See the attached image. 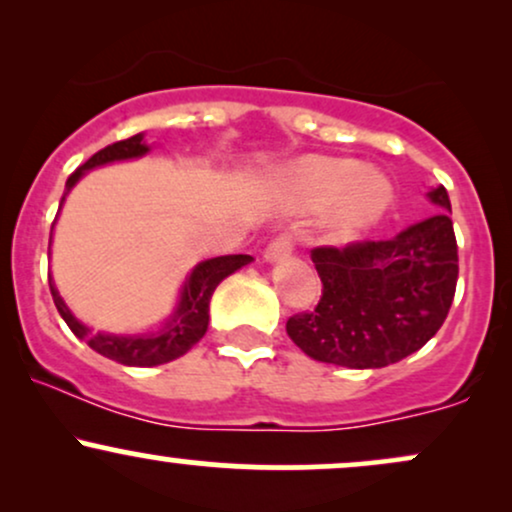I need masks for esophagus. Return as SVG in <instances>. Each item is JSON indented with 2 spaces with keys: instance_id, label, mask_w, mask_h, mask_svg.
Segmentation results:
<instances>
[{
  "instance_id": "34e87169",
  "label": "esophagus",
  "mask_w": 512,
  "mask_h": 512,
  "mask_svg": "<svg viewBox=\"0 0 512 512\" xmlns=\"http://www.w3.org/2000/svg\"><path fill=\"white\" fill-rule=\"evenodd\" d=\"M293 250V240L291 236H276L274 240H269V245L264 248V260L267 262H276V260H284L286 255H291Z\"/></svg>"
}]
</instances>
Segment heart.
I'll return each instance as SVG.
<instances>
[{"mask_svg":"<svg viewBox=\"0 0 512 512\" xmlns=\"http://www.w3.org/2000/svg\"><path fill=\"white\" fill-rule=\"evenodd\" d=\"M281 185L291 209L332 207V231L342 238L378 223L392 204L390 180L351 158H305L284 175Z\"/></svg>","mask_w":512,"mask_h":512,"instance_id":"b5f03b06","label":"heart"}]
</instances>
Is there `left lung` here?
Masks as SVG:
<instances>
[{
  "label": "left lung",
  "mask_w": 512,
  "mask_h": 512,
  "mask_svg": "<svg viewBox=\"0 0 512 512\" xmlns=\"http://www.w3.org/2000/svg\"><path fill=\"white\" fill-rule=\"evenodd\" d=\"M440 211L395 238L310 252L322 281L315 310L289 317L293 344L322 363L383 368L419 351L448 317L457 286V240L443 185Z\"/></svg>",
  "instance_id": "8db88e82"
}]
</instances>
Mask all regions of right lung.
Listing matches in <instances>:
<instances>
[{
	"label": "right lung",
	"mask_w": 512,
	"mask_h": 512,
	"mask_svg": "<svg viewBox=\"0 0 512 512\" xmlns=\"http://www.w3.org/2000/svg\"><path fill=\"white\" fill-rule=\"evenodd\" d=\"M146 151H149V146L144 144V134H134V137L122 139V142L105 146V149L98 151V154L88 158L84 166H79L72 175H69L67 192L72 190L76 182H79V178L86 173V170L105 166V163H113V161L139 158L144 156ZM67 192H64V197H67ZM250 262H252L250 255H223V257H211V260L199 262L190 272V276L185 279V286H182L180 291V301H178V308H175V313L168 317L166 325H163L161 330L151 334L91 332L86 325H81V322L72 315V310L64 305L62 296L57 293L55 284H52V279H50V293H52V301L57 305V310H60L62 320L69 325V330H72L79 339H84L93 351H98V354L105 358H113V361L122 363V366L151 368V366H161V363L175 361V358L187 354V351H190L192 346L204 337V332H207L209 327L211 293H214L216 286H219L228 274L238 272L240 267H245V264Z\"/></svg>",
	"instance_id": "right-lung-1"
}]
</instances>
